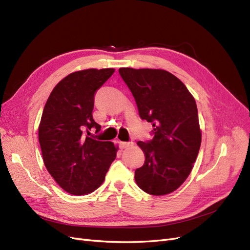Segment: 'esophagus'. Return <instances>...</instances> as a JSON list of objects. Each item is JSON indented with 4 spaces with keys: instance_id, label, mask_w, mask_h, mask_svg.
Segmentation results:
<instances>
[{
    "instance_id": "esophagus-1",
    "label": "esophagus",
    "mask_w": 250,
    "mask_h": 250,
    "mask_svg": "<svg viewBox=\"0 0 250 250\" xmlns=\"http://www.w3.org/2000/svg\"><path fill=\"white\" fill-rule=\"evenodd\" d=\"M132 145H133L132 142H119L120 149H126L128 147H130V146H132Z\"/></svg>"
}]
</instances>
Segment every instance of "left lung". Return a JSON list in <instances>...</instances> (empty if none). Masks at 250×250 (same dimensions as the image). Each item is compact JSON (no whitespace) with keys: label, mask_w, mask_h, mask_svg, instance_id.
<instances>
[{"label":"left lung","mask_w":250,"mask_h":250,"mask_svg":"<svg viewBox=\"0 0 250 250\" xmlns=\"http://www.w3.org/2000/svg\"><path fill=\"white\" fill-rule=\"evenodd\" d=\"M119 73L132 93L141 119L153 126V139L137 142L145 163L135 169V182L149 194H168L184 183L200 151L195 100L168 71L120 68Z\"/></svg>","instance_id":"left-lung-1"}]
</instances>
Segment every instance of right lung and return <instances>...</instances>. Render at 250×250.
Here are the masks:
<instances>
[{"label": "right lung", "instance_id": "add662e5", "mask_svg": "<svg viewBox=\"0 0 250 250\" xmlns=\"http://www.w3.org/2000/svg\"><path fill=\"white\" fill-rule=\"evenodd\" d=\"M115 69H85L60 82L45 103L38 137L44 166L59 186L73 195L93 192L103 183L118 147L89 136L100 131L92 111L96 91Z\"/></svg>", "mask_w": 250, "mask_h": 250}]
</instances>
